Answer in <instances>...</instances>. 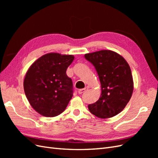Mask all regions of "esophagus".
Wrapping results in <instances>:
<instances>
[{
	"mask_svg": "<svg viewBox=\"0 0 158 158\" xmlns=\"http://www.w3.org/2000/svg\"><path fill=\"white\" fill-rule=\"evenodd\" d=\"M88 89V87H86V88H85L79 89V90L78 91V94H83V93H84V92H86V91H87Z\"/></svg>",
	"mask_w": 158,
	"mask_h": 158,
	"instance_id": "esophagus-1",
	"label": "esophagus"
}]
</instances>
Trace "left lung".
<instances>
[{"instance_id": "1", "label": "left lung", "mask_w": 158, "mask_h": 158, "mask_svg": "<svg viewBox=\"0 0 158 158\" xmlns=\"http://www.w3.org/2000/svg\"><path fill=\"white\" fill-rule=\"evenodd\" d=\"M94 66L101 83V96L88 105L89 111L101 118L120 113L130 101L134 89L131 70L127 60L117 52L101 50L85 54Z\"/></svg>"}]
</instances>
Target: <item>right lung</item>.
Returning <instances> with one entry per match:
<instances>
[{
  "mask_svg": "<svg viewBox=\"0 0 158 158\" xmlns=\"http://www.w3.org/2000/svg\"><path fill=\"white\" fill-rule=\"evenodd\" d=\"M74 56L50 52L41 56L28 69L23 89L35 111L47 117L63 113L73 95V81L66 71Z\"/></svg>",
  "mask_w": 158,
  "mask_h": 158,
  "instance_id": "obj_1",
  "label": "right lung"
}]
</instances>
